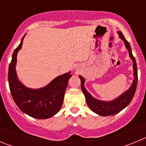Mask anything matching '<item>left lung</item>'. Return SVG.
<instances>
[{"instance_id":"1","label":"left lung","mask_w":146,"mask_h":146,"mask_svg":"<svg viewBox=\"0 0 146 146\" xmlns=\"http://www.w3.org/2000/svg\"><path fill=\"white\" fill-rule=\"evenodd\" d=\"M118 33L119 35L120 38L124 42L126 48L129 51V57L131 58L132 62H133V75L135 77V79H134L132 84L130 86L129 88L126 91H125L123 94H121V96H118V98L115 99L114 100L110 102L102 101V100H99V99H96L93 97L91 94L88 92L86 88L84 87L85 79L82 76H79L80 79L81 80V88H82V91L83 92L85 97H86L88 106L93 112L99 115H102V116H108V115H113L117 114L128 106L129 103L131 102V99H133L134 95H135V91H136L137 84V67L136 60H135V57L131 52L130 44L128 41L123 36V33L121 31H118Z\"/></svg>"}]
</instances>
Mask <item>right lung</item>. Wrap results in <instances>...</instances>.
<instances>
[{
  "label": "right lung",
  "instance_id": "1",
  "mask_svg": "<svg viewBox=\"0 0 146 146\" xmlns=\"http://www.w3.org/2000/svg\"><path fill=\"white\" fill-rule=\"evenodd\" d=\"M25 36L13 52L9 67L8 80L10 91L14 101L22 112L37 119H47L55 115L60 110L72 74L69 72L58 76L42 88L31 89L25 87L18 80L15 69L17 55L21 49Z\"/></svg>",
  "mask_w": 146,
  "mask_h": 146
}]
</instances>
